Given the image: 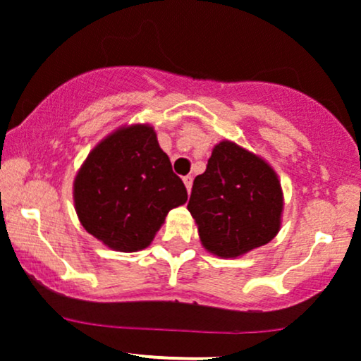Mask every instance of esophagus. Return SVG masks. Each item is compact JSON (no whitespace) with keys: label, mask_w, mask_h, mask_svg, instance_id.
I'll list each match as a JSON object with an SVG mask.
<instances>
[{"label":"esophagus","mask_w":361,"mask_h":361,"mask_svg":"<svg viewBox=\"0 0 361 361\" xmlns=\"http://www.w3.org/2000/svg\"><path fill=\"white\" fill-rule=\"evenodd\" d=\"M192 181H193V178L190 176V174L183 178V183H185V187H187L188 192H190V188H192Z\"/></svg>","instance_id":"34e87169"}]
</instances>
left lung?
<instances>
[{
    "mask_svg": "<svg viewBox=\"0 0 361 361\" xmlns=\"http://www.w3.org/2000/svg\"><path fill=\"white\" fill-rule=\"evenodd\" d=\"M188 211L206 250L238 257L268 244L280 230L283 193L267 161L223 140L193 180Z\"/></svg>",
    "mask_w": 361,
    "mask_h": 361,
    "instance_id": "8db88e82",
    "label": "left lung"
}]
</instances>
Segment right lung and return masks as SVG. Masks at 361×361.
<instances>
[{"label": "right lung", "mask_w": 361, "mask_h": 361, "mask_svg": "<svg viewBox=\"0 0 361 361\" xmlns=\"http://www.w3.org/2000/svg\"><path fill=\"white\" fill-rule=\"evenodd\" d=\"M149 124H131L102 140L78 171L74 206L81 225L121 252L149 247L171 209L187 202Z\"/></svg>", "instance_id": "1"}]
</instances>
